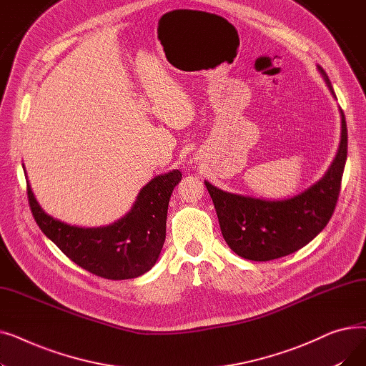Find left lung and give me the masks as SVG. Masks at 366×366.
<instances>
[{"instance_id": "8db88e82", "label": "left lung", "mask_w": 366, "mask_h": 366, "mask_svg": "<svg viewBox=\"0 0 366 366\" xmlns=\"http://www.w3.org/2000/svg\"><path fill=\"white\" fill-rule=\"evenodd\" d=\"M317 69L335 96L328 75L322 66L317 65ZM345 160L347 124L341 111V141L337 156L325 177L301 194L286 200H264L227 193L204 181L229 249L246 259L270 261L294 254L310 243L334 214Z\"/></svg>"}]
</instances>
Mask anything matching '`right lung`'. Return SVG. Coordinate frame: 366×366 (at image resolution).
I'll list each match as a JSON object with an SVG mask.
<instances>
[{
  "label": "right lung",
  "instance_id": "right-lung-1",
  "mask_svg": "<svg viewBox=\"0 0 366 366\" xmlns=\"http://www.w3.org/2000/svg\"><path fill=\"white\" fill-rule=\"evenodd\" d=\"M182 173L172 170L151 179L130 212L105 227H75L47 215L26 181L28 202L41 232L76 265L104 279L142 276L159 259L166 239L167 206Z\"/></svg>",
  "mask_w": 366,
  "mask_h": 366
}]
</instances>
